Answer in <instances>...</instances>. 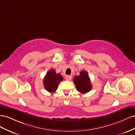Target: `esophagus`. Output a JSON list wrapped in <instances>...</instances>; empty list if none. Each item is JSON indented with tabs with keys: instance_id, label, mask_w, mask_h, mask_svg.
<instances>
[{
	"instance_id": "34e87169",
	"label": "esophagus",
	"mask_w": 135,
	"mask_h": 135,
	"mask_svg": "<svg viewBox=\"0 0 135 135\" xmlns=\"http://www.w3.org/2000/svg\"><path fill=\"white\" fill-rule=\"evenodd\" d=\"M72 79V76H69V75H67L66 76H65V79H66L67 80H68L70 81Z\"/></svg>"
}]
</instances>
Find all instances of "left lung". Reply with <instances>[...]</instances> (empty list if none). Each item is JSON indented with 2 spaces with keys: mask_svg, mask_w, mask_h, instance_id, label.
Listing matches in <instances>:
<instances>
[{
  "mask_svg": "<svg viewBox=\"0 0 135 135\" xmlns=\"http://www.w3.org/2000/svg\"><path fill=\"white\" fill-rule=\"evenodd\" d=\"M73 80L77 90L80 93H86L91 89L90 79L88 72L85 71H82L79 76L75 77Z\"/></svg>",
  "mask_w": 135,
  "mask_h": 135,
  "instance_id": "1",
  "label": "left lung"
}]
</instances>
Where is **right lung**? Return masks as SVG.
Instances as JSON below:
<instances>
[{"mask_svg": "<svg viewBox=\"0 0 135 135\" xmlns=\"http://www.w3.org/2000/svg\"><path fill=\"white\" fill-rule=\"evenodd\" d=\"M63 80V76L60 74H56L54 70H49L44 79L45 89L50 93L55 91L59 83Z\"/></svg>", "mask_w": 135, "mask_h": 135, "instance_id": "right-lung-1", "label": "right lung"}]
</instances>
